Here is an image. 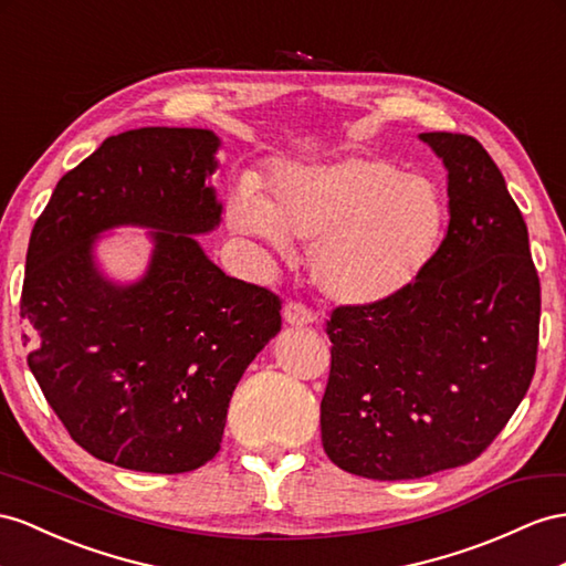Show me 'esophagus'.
Masks as SVG:
<instances>
[{
	"label": "esophagus",
	"mask_w": 566,
	"mask_h": 566,
	"mask_svg": "<svg viewBox=\"0 0 566 566\" xmlns=\"http://www.w3.org/2000/svg\"><path fill=\"white\" fill-rule=\"evenodd\" d=\"M313 311L308 308V306H303V303H298V301H289L286 306H284V321L289 323V325H296V327H303V325H308V323H313Z\"/></svg>",
	"instance_id": "obj_1"
}]
</instances>
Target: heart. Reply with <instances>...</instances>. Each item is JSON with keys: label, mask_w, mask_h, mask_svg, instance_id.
<instances>
[{"label": "heart", "mask_w": 566, "mask_h": 566, "mask_svg": "<svg viewBox=\"0 0 566 566\" xmlns=\"http://www.w3.org/2000/svg\"><path fill=\"white\" fill-rule=\"evenodd\" d=\"M447 206L438 186L370 157L284 167L270 202L239 196L234 227L284 251L315 245V286L337 303L375 306L401 294L432 260Z\"/></svg>", "instance_id": "obj_1"}]
</instances>
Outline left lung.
I'll list each match as a JSON object with an SVG mask.
<instances>
[{
    "mask_svg": "<svg viewBox=\"0 0 566 566\" xmlns=\"http://www.w3.org/2000/svg\"><path fill=\"white\" fill-rule=\"evenodd\" d=\"M421 138L447 167L442 243L401 294L332 308L325 327V454L373 481L481 457L524 399L538 356L541 280L500 167L473 136Z\"/></svg>",
    "mask_w": 566,
    "mask_h": 566,
    "instance_id": "8db88e82",
    "label": "left lung"
}]
</instances>
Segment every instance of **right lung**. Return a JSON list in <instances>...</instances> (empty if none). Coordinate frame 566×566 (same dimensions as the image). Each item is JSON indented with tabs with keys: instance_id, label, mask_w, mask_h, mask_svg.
<instances>
[{
	"instance_id": "1",
	"label": "right lung",
	"mask_w": 566,
	"mask_h": 566,
	"mask_svg": "<svg viewBox=\"0 0 566 566\" xmlns=\"http://www.w3.org/2000/svg\"><path fill=\"white\" fill-rule=\"evenodd\" d=\"M217 145L206 128L109 136L60 179L28 243V366L71 440L122 469L208 463L243 370L282 327V298L227 277L191 237L220 222L206 186ZM117 223L156 229L149 274L132 287L92 265V237Z\"/></svg>"
}]
</instances>
